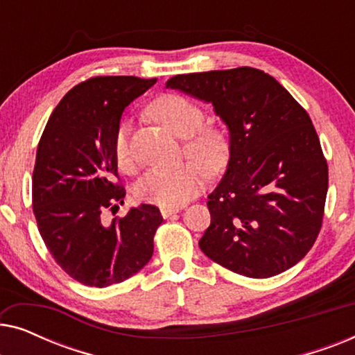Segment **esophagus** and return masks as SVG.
<instances>
[{"label": "esophagus", "instance_id": "esophagus-1", "mask_svg": "<svg viewBox=\"0 0 355 355\" xmlns=\"http://www.w3.org/2000/svg\"><path fill=\"white\" fill-rule=\"evenodd\" d=\"M159 211H162V216H163V218H169V216L176 215V213L179 211V208H174V207H162V208H159Z\"/></svg>", "mask_w": 355, "mask_h": 355}]
</instances>
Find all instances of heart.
<instances>
[{
  "instance_id": "heart-1",
  "label": "heart",
  "mask_w": 355,
  "mask_h": 355,
  "mask_svg": "<svg viewBox=\"0 0 355 355\" xmlns=\"http://www.w3.org/2000/svg\"><path fill=\"white\" fill-rule=\"evenodd\" d=\"M150 114L179 137H186L187 155L200 161L208 171L216 173L226 166L230 159L227 137L220 129L203 125L205 113L196 101L178 94H164L150 105ZM113 150L119 169L130 171L134 162L128 124H121L116 130ZM200 164L187 162L179 166L150 169L135 186V197L162 207L182 205L205 186L207 171Z\"/></svg>"
}]
</instances>
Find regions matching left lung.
I'll list each match as a JSON object with an SVG mask.
<instances>
[{"label": "left lung", "mask_w": 355, "mask_h": 355, "mask_svg": "<svg viewBox=\"0 0 355 355\" xmlns=\"http://www.w3.org/2000/svg\"><path fill=\"white\" fill-rule=\"evenodd\" d=\"M211 103L230 129V163L208 196L198 241L237 275L270 278L312 249L322 230L328 164L312 119L270 74L254 67L179 74L166 82Z\"/></svg>", "instance_id": "8db88e82"}]
</instances>
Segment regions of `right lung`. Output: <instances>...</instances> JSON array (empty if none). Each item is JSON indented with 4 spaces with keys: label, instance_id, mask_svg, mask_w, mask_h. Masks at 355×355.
<instances>
[{
    "label": "right lung",
    "instance_id": "1",
    "mask_svg": "<svg viewBox=\"0 0 355 355\" xmlns=\"http://www.w3.org/2000/svg\"><path fill=\"white\" fill-rule=\"evenodd\" d=\"M157 79L98 76L62 96L43 130L32 176L38 231L53 259L72 279L106 288L130 278L153 255L163 216L142 203L105 223L125 191L116 179L113 142L121 114Z\"/></svg>",
    "mask_w": 355,
    "mask_h": 355
}]
</instances>
